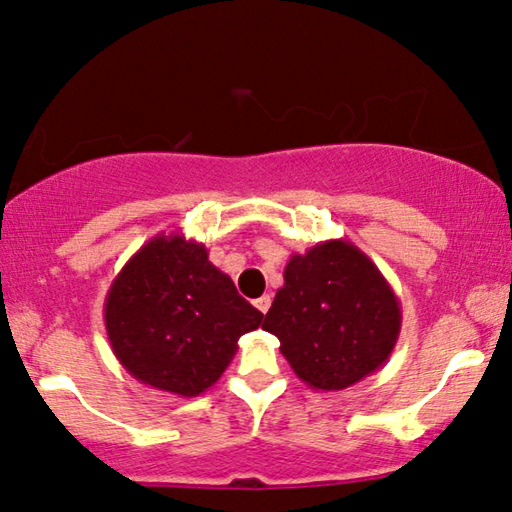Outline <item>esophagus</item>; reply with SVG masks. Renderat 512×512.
I'll return each mask as SVG.
<instances>
[{"label":"esophagus","instance_id":"1","mask_svg":"<svg viewBox=\"0 0 512 512\" xmlns=\"http://www.w3.org/2000/svg\"><path fill=\"white\" fill-rule=\"evenodd\" d=\"M254 306H256L258 310H261L263 315H265V312L270 310V306H272V297H270V294H263L261 299H256V301H254Z\"/></svg>","mask_w":512,"mask_h":512}]
</instances>
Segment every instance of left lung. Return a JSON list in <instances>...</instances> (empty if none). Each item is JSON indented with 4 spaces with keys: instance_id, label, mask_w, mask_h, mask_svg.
<instances>
[{
    "instance_id": "1",
    "label": "left lung",
    "mask_w": 512,
    "mask_h": 512,
    "mask_svg": "<svg viewBox=\"0 0 512 512\" xmlns=\"http://www.w3.org/2000/svg\"><path fill=\"white\" fill-rule=\"evenodd\" d=\"M263 328L301 382L342 391L382 369L396 348L402 310L369 256L346 240L292 254Z\"/></svg>"
}]
</instances>
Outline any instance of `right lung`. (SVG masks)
<instances>
[{
  "label": "right lung",
  "instance_id": "1",
  "mask_svg": "<svg viewBox=\"0 0 512 512\" xmlns=\"http://www.w3.org/2000/svg\"><path fill=\"white\" fill-rule=\"evenodd\" d=\"M105 330L112 353L152 389L195 398L220 380L238 339L263 312L238 294L209 251L182 233H157L107 290Z\"/></svg>",
  "mask_w": 512,
  "mask_h": 512
}]
</instances>
